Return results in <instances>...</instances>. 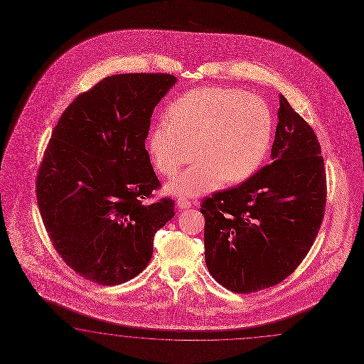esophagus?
I'll use <instances>...</instances> for the list:
<instances>
[{
	"label": "esophagus",
	"mask_w": 364,
	"mask_h": 364,
	"mask_svg": "<svg viewBox=\"0 0 364 364\" xmlns=\"http://www.w3.org/2000/svg\"><path fill=\"white\" fill-rule=\"evenodd\" d=\"M177 207L180 208V209H186V208L192 207V203L186 197H178L177 198Z\"/></svg>",
	"instance_id": "1"
}]
</instances>
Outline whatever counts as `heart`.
<instances>
[{
    "label": "heart",
    "mask_w": 364,
    "mask_h": 364,
    "mask_svg": "<svg viewBox=\"0 0 364 364\" xmlns=\"http://www.w3.org/2000/svg\"><path fill=\"white\" fill-rule=\"evenodd\" d=\"M273 122L265 102L241 90L198 87L180 95L167 120L155 126L149 152L163 176L196 163L175 178L168 191L197 196L221 181L236 184L252 176L270 146Z\"/></svg>",
    "instance_id": "obj_1"
}]
</instances>
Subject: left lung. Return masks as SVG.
<instances>
[{
	"instance_id": "8db88e82",
	"label": "left lung",
	"mask_w": 364,
	"mask_h": 364,
	"mask_svg": "<svg viewBox=\"0 0 364 364\" xmlns=\"http://www.w3.org/2000/svg\"><path fill=\"white\" fill-rule=\"evenodd\" d=\"M272 163L201 203L205 264L249 294L278 285L307 256L323 221L327 181L314 129L279 94Z\"/></svg>"
}]
</instances>
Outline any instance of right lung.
<instances>
[{
  "mask_svg": "<svg viewBox=\"0 0 364 364\" xmlns=\"http://www.w3.org/2000/svg\"><path fill=\"white\" fill-rule=\"evenodd\" d=\"M176 78L118 74L79 94L53 129L36 193L50 241L77 274L124 284L151 261L154 237L175 216L146 149L151 117Z\"/></svg>",
  "mask_w": 364,
  "mask_h": 364,
  "instance_id": "obj_1",
  "label": "right lung"
}]
</instances>
